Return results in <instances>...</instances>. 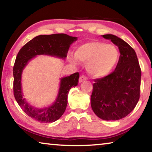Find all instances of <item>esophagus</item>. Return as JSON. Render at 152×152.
<instances>
[{"mask_svg": "<svg viewBox=\"0 0 152 152\" xmlns=\"http://www.w3.org/2000/svg\"><path fill=\"white\" fill-rule=\"evenodd\" d=\"M86 79H87V78L85 76H81L79 78V82H80V83H81V82H82L83 81L86 80Z\"/></svg>", "mask_w": 152, "mask_h": 152, "instance_id": "1", "label": "esophagus"}]
</instances>
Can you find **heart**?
I'll use <instances>...</instances> for the list:
<instances>
[{
  "label": "heart",
  "instance_id": "obj_1",
  "mask_svg": "<svg viewBox=\"0 0 152 152\" xmlns=\"http://www.w3.org/2000/svg\"><path fill=\"white\" fill-rule=\"evenodd\" d=\"M74 58L86 64L89 75L95 78H102L115 70L119 60V52L115 45L99 41H92L76 48ZM75 63L74 59L70 58Z\"/></svg>",
  "mask_w": 152,
  "mask_h": 152
}]
</instances>
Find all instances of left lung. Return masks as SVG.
I'll return each mask as SVG.
<instances>
[{
    "instance_id": "1",
    "label": "left lung",
    "mask_w": 152,
    "mask_h": 152,
    "mask_svg": "<svg viewBox=\"0 0 152 152\" xmlns=\"http://www.w3.org/2000/svg\"><path fill=\"white\" fill-rule=\"evenodd\" d=\"M102 37L118 46L121 55L113 72L94 80L91 107L100 119L116 121L127 116L137 104L141 72L135 51L127 42L112 34Z\"/></svg>"
}]
</instances>
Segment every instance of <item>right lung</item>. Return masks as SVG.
I'll return each mask as SVG.
<instances>
[{"instance_id":"right-lung-1","label":"right lung","mask_w":152,"mask_h":152,"mask_svg":"<svg viewBox=\"0 0 152 152\" xmlns=\"http://www.w3.org/2000/svg\"><path fill=\"white\" fill-rule=\"evenodd\" d=\"M77 40L64 33L40 35L33 38L20 49L13 67V92L15 99L28 116L41 123H52L60 119L65 112L68 95L71 88L78 85L79 73L60 79L58 96L53 103L47 107L37 108L28 103L22 91V72L28 63L35 56L47 55L65 59L72 43Z\"/></svg>"}]
</instances>
